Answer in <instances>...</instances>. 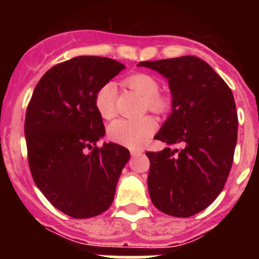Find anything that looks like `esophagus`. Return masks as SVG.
<instances>
[{
	"label": "esophagus",
	"instance_id": "34e87169",
	"mask_svg": "<svg viewBox=\"0 0 259 259\" xmlns=\"http://www.w3.org/2000/svg\"><path fill=\"white\" fill-rule=\"evenodd\" d=\"M143 149H132V150H130V154H132V156H139V155H142L143 154Z\"/></svg>",
	"mask_w": 259,
	"mask_h": 259
}]
</instances>
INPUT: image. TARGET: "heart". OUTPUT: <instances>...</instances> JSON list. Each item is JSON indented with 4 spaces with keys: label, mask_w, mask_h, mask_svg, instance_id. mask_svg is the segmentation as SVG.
I'll return each instance as SVG.
<instances>
[{
    "label": "heart",
    "mask_w": 259,
    "mask_h": 259,
    "mask_svg": "<svg viewBox=\"0 0 259 259\" xmlns=\"http://www.w3.org/2000/svg\"><path fill=\"white\" fill-rule=\"evenodd\" d=\"M126 85L132 90L145 99L148 110L161 114L168 109V100L159 95L160 86L158 80L148 74H135L127 77ZM115 95L116 86L113 82H106L98 90L95 95V108L104 119H111L115 115ZM156 129V122L153 117L144 116L140 119H119L109 126V138L114 143L127 148H140L150 139Z\"/></svg>",
    "instance_id": "1"
}]
</instances>
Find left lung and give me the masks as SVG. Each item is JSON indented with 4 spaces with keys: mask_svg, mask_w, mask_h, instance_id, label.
Instances as JSON below:
<instances>
[{
    "mask_svg": "<svg viewBox=\"0 0 259 259\" xmlns=\"http://www.w3.org/2000/svg\"><path fill=\"white\" fill-rule=\"evenodd\" d=\"M168 79L171 114L156 140L169 146L148 151L153 204L173 217H192L221 194L233 163L238 116L231 89L195 56L143 61Z\"/></svg>",
    "mask_w": 259,
    "mask_h": 259,
    "instance_id": "obj_1",
    "label": "left lung"
}]
</instances>
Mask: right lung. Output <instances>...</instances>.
Returning a JSON list of instances; mask_svg holds the SVG:
<instances>
[{"label": "right lung", "instance_id": "add662e5", "mask_svg": "<svg viewBox=\"0 0 259 259\" xmlns=\"http://www.w3.org/2000/svg\"><path fill=\"white\" fill-rule=\"evenodd\" d=\"M124 69L108 57H74L51 67L28 103L25 137L33 182L55 208L72 218L109 209L130 158L115 143L96 146L105 127L95 95Z\"/></svg>", "mask_w": 259, "mask_h": 259}]
</instances>
